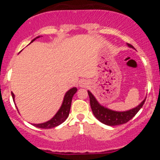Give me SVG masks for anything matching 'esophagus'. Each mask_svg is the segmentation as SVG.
<instances>
[{
    "label": "esophagus",
    "mask_w": 160,
    "mask_h": 160,
    "mask_svg": "<svg viewBox=\"0 0 160 160\" xmlns=\"http://www.w3.org/2000/svg\"><path fill=\"white\" fill-rule=\"evenodd\" d=\"M80 86L82 87V88H85V87L87 86L86 81H84V80H81V81H80Z\"/></svg>",
    "instance_id": "1"
}]
</instances>
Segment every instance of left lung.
<instances>
[{
	"label": "left lung",
	"mask_w": 160,
	"mask_h": 160,
	"mask_svg": "<svg viewBox=\"0 0 160 160\" xmlns=\"http://www.w3.org/2000/svg\"><path fill=\"white\" fill-rule=\"evenodd\" d=\"M128 47L133 48V46L131 44H127ZM88 94L90 98V104L91 107V110L93 111V115L96 117V118L103 124L110 126H114V125H119L125 124L131 120L135 114L138 113V111L142 108V107L146 101V98L138 104L137 107L131 109V110L125 111H112L111 109L107 108L104 106L101 105L99 104L96 98H94L91 92L88 90Z\"/></svg>",
	"instance_id": "8db88e82"
}]
</instances>
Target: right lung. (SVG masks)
Returning <instances> with one entry per match:
<instances>
[{
    "instance_id": "1",
    "label": "right lung",
    "mask_w": 160,
    "mask_h": 160,
    "mask_svg": "<svg viewBox=\"0 0 160 160\" xmlns=\"http://www.w3.org/2000/svg\"><path fill=\"white\" fill-rule=\"evenodd\" d=\"M39 37L40 36H38L35 38H34L31 42L35 41L36 38H39ZM77 91V88H72L66 93L65 96H64V98H63V101H62V105H61L60 108H59V110L57 111V113L55 114L54 117H53L52 118L50 119V120L48 121V122H44V123L32 124V125H33L34 126L37 127V128L48 129V128H54V127L58 126V125H59L60 124H62V122H65L66 119L68 118L69 114H70L71 103H72V98ZM11 95H12L13 101H14V94L12 93V92H11Z\"/></svg>"
}]
</instances>
